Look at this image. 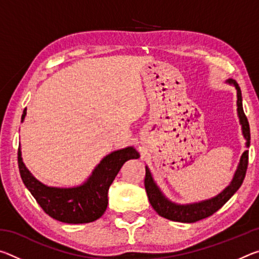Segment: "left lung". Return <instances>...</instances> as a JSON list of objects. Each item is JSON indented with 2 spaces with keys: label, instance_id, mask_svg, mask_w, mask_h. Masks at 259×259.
Here are the masks:
<instances>
[{
  "label": "left lung",
  "instance_id": "8db88e82",
  "mask_svg": "<svg viewBox=\"0 0 259 259\" xmlns=\"http://www.w3.org/2000/svg\"><path fill=\"white\" fill-rule=\"evenodd\" d=\"M226 83L233 85L236 90V111H238L239 122L241 124V130L245 139V147L249 148L250 146V128H249V122L244 115L243 107H242V96H241V89L235 80L229 78ZM248 153L249 151L245 150L242 155L240 157V162L236 168L234 176L232 178L229 186H226L219 194L213 196L211 199H207L203 201L194 203H186L179 204L170 201L166 196L162 193L160 187L156 185V183L153 179L152 174L146 165V175H145V190L148 196L153 209L160 214L161 217H164L169 221L179 222V223H195L201 219L211 216L217 210L221 209L227 201H229L234 193L239 190L240 186L242 185V182L247 172L248 166Z\"/></svg>",
  "mask_w": 259,
  "mask_h": 259
}]
</instances>
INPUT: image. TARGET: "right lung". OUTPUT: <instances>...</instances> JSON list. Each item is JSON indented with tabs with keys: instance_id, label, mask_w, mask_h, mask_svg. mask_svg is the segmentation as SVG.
Here are the masks:
<instances>
[{
	"instance_id": "add662e5",
	"label": "right lung",
	"mask_w": 259,
	"mask_h": 259,
	"mask_svg": "<svg viewBox=\"0 0 259 259\" xmlns=\"http://www.w3.org/2000/svg\"><path fill=\"white\" fill-rule=\"evenodd\" d=\"M26 111L21 115L25 120ZM139 153L133 146L114 151L104 156L95 166L87 181L74 187L48 186L35 178L25 165L18 148V166L21 179L45 212L56 221L67 224H84L103 216L108 204V188L124 162L138 159Z\"/></svg>"
}]
</instances>
